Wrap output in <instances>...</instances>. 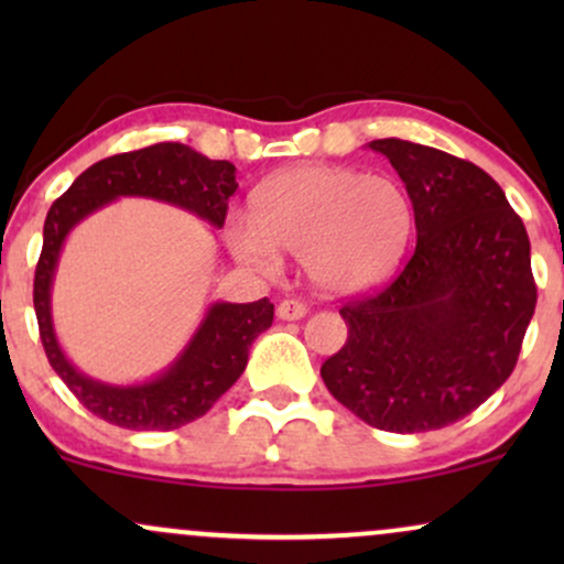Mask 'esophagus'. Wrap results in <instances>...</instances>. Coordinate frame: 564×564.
I'll return each instance as SVG.
<instances>
[{
  "label": "esophagus",
  "instance_id": "obj_1",
  "mask_svg": "<svg viewBox=\"0 0 564 564\" xmlns=\"http://www.w3.org/2000/svg\"><path fill=\"white\" fill-rule=\"evenodd\" d=\"M278 318L281 321H300L307 315V304L300 302V300H283L281 304H278Z\"/></svg>",
  "mask_w": 564,
  "mask_h": 564
}]
</instances>
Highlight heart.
Instances as JSON below:
<instances>
[{
    "label": "heart",
    "instance_id": "b5f03b06",
    "mask_svg": "<svg viewBox=\"0 0 564 564\" xmlns=\"http://www.w3.org/2000/svg\"><path fill=\"white\" fill-rule=\"evenodd\" d=\"M249 223H230L225 232L236 260L270 273L278 251H286L302 257L304 273L321 291L347 296L394 273L413 209L403 187L384 174L302 164L251 193Z\"/></svg>",
    "mask_w": 564,
    "mask_h": 564
}]
</instances>
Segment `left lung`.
Returning <instances> with one entry per match:
<instances>
[{
  "label": "left lung",
  "mask_w": 564,
  "mask_h": 564,
  "mask_svg": "<svg viewBox=\"0 0 564 564\" xmlns=\"http://www.w3.org/2000/svg\"><path fill=\"white\" fill-rule=\"evenodd\" d=\"M368 148L405 183L416 249L390 286L339 310L347 341L321 377L377 430H440L514 371L535 310L528 230L471 161L398 138Z\"/></svg>",
  "instance_id": "8db88e82"
}]
</instances>
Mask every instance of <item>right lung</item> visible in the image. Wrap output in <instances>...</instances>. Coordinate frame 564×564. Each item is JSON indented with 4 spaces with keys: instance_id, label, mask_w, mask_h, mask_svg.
Instances as JSON below:
<instances>
[{
    "instance_id": "add662e5",
    "label": "right lung",
    "mask_w": 564,
    "mask_h": 564,
    "mask_svg": "<svg viewBox=\"0 0 564 564\" xmlns=\"http://www.w3.org/2000/svg\"><path fill=\"white\" fill-rule=\"evenodd\" d=\"M236 187V166L230 161H212L183 142H156L97 161L50 206L34 275L39 336L57 377L87 411L108 424L166 432L204 416L243 373L251 341L273 326V304L268 296L249 304L215 302L183 352L159 377L140 384L97 381L70 364L53 326V278L68 232L121 196L164 200L212 228H223Z\"/></svg>"
}]
</instances>
